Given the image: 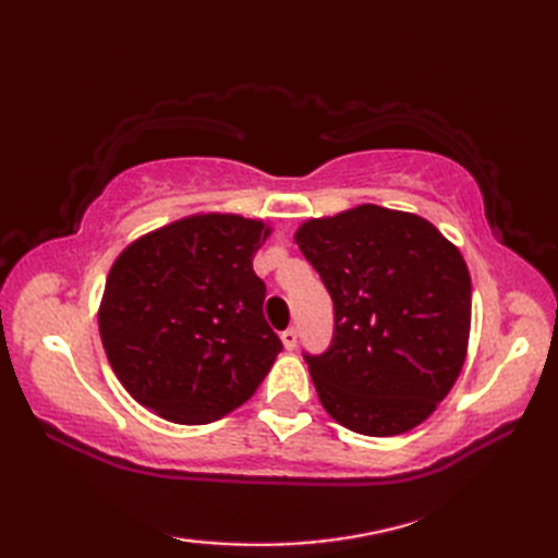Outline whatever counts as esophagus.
Segmentation results:
<instances>
[{"label": "esophagus", "instance_id": "1", "mask_svg": "<svg viewBox=\"0 0 558 558\" xmlns=\"http://www.w3.org/2000/svg\"><path fill=\"white\" fill-rule=\"evenodd\" d=\"M280 340H282V345H286V350H294V348H298V330H294V328L282 330Z\"/></svg>", "mask_w": 558, "mask_h": 558}]
</instances>
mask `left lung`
<instances>
[{
    "instance_id": "left-lung-1",
    "label": "left lung",
    "mask_w": 558,
    "mask_h": 558,
    "mask_svg": "<svg viewBox=\"0 0 558 558\" xmlns=\"http://www.w3.org/2000/svg\"><path fill=\"white\" fill-rule=\"evenodd\" d=\"M294 242L333 300L324 354H304L318 400L364 436L422 424L465 364L472 282L429 220L374 204L300 225Z\"/></svg>"
}]
</instances>
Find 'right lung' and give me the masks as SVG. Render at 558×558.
Listing matches in <instances>:
<instances>
[{
    "label": "right lung",
    "mask_w": 558,
    "mask_h": 558,
    "mask_svg": "<svg viewBox=\"0 0 558 558\" xmlns=\"http://www.w3.org/2000/svg\"><path fill=\"white\" fill-rule=\"evenodd\" d=\"M268 234L264 220L196 213L114 258L100 340L129 396L158 417L216 422L270 372L282 342L266 324V286L252 266Z\"/></svg>",
    "instance_id": "add662e5"
}]
</instances>
